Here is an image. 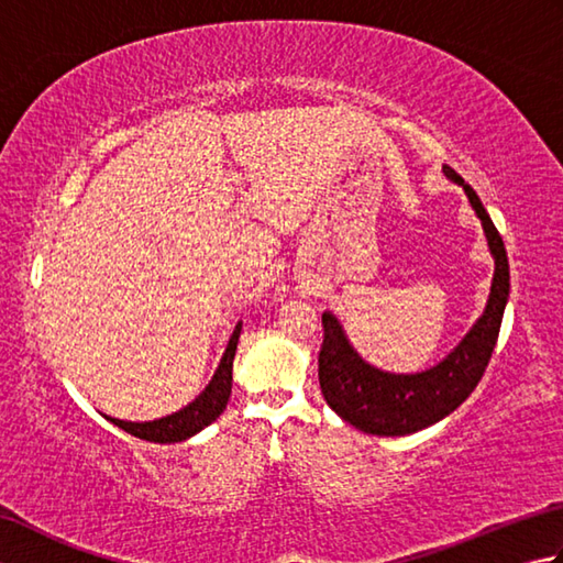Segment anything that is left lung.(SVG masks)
Here are the masks:
<instances>
[{
	"mask_svg": "<svg viewBox=\"0 0 563 563\" xmlns=\"http://www.w3.org/2000/svg\"><path fill=\"white\" fill-rule=\"evenodd\" d=\"M452 184L462 186L470 206L482 220L488 251L494 256L492 292L482 317L462 341L433 367L421 373H387L363 361L333 312L321 314L324 343L319 353V385L327 404L345 423L369 435H411L450 416L479 385L496 349L500 321L510 297V268L504 239L488 218L479 196L450 166H442Z\"/></svg>",
	"mask_w": 563,
	"mask_h": 563,
	"instance_id": "1",
	"label": "left lung"
}]
</instances>
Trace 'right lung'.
<instances>
[{
	"mask_svg": "<svg viewBox=\"0 0 563 563\" xmlns=\"http://www.w3.org/2000/svg\"><path fill=\"white\" fill-rule=\"evenodd\" d=\"M239 333H242V321H236L230 343H227V349L220 357V365L214 369L208 387L202 389L188 406H184L181 411L169 413L164 418H154V421H145V423L121 421V418H113V416H106V421L123 428L125 433L135 435L140 440L162 442V445L194 438L202 428H208L212 421H218L220 413L227 409V401H230V394H232V365H234Z\"/></svg>",
	"mask_w": 563,
	"mask_h": 563,
	"instance_id": "1",
	"label": "right lung"
}]
</instances>
